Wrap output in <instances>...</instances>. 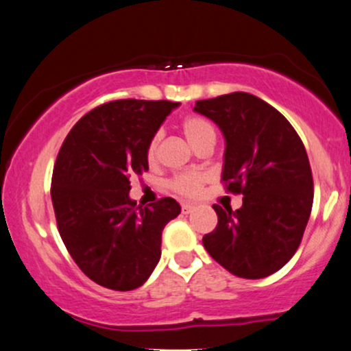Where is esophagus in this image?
Returning a JSON list of instances; mask_svg holds the SVG:
<instances>
[{"mask_svg":"<svg viewBox=\"0 0 351 351\" xmlns=\"http://www.w3.org/2000/svg\"><path fill=\"white\" fill-rule=\"evenodd\" d=\"M193 209H194V204H191V202H183V204H181V213L183 214H189Z\"/></svg>","mask_w":351,"mask_h":351,"instance_id":"34e87169","label":"esophagus"}]
</instances>
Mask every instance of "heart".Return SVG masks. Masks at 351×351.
I'll use <instances>...</instances> for the list:
<instances>
[{"label":"heart","instance_id":"heart-1","mask_svg":"<svg viewBox=\"0 0 351 351\" xmlns=\"http://www.w3.org/2000/svg\"><path fill=\"white\" fill-rule=\"evenodd\" d=\"M181 129H183L184 135L191 143L193 147L201 145L202 142L208 141V138H216V130H214V125L210 124L209 119L202 116H196V114H191V116H186L181 122ZM158 143H160V134H155L154 137L150 138L149 145H147V160L149 163H155L158 158ZM208 181V176L204 173L199 171H184L176 175L175 178L170 181V188L175 193L181 194V196H197L201 193L202 186Z\"/></svg>","mask_w":351,"mask_h":351}]
</instances>
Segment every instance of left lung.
I'll list each match as a JSON object with an SVG mask.
<instances>
[{"instance_id":"1","label":"left lung","mask_w":351,"mask_h":351,"mask_svg":"<svg viewBox=\"0 0 351 351\" xmlns=\"http://www.w3.org/2000/svg\"><path fill=\"white\" fill-rule=\"evenodd\" d=\"M226 138L222 181L243 194L237 210L214 204L217 227L202 237L227 271L247 280L276 273L296 253L309 221L314 183L304 143L280 111L250 93L196 101Z\"/></svg>"}]
</instances>
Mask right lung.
I'll list each match as a JSON object with an SVG mask.
<instances>
[{
    "mask_svg": "<svg viewBox=\"0 0 351 351\" xmlns=\"http://www.w3.org/2000/svg\"><path fill=\"white\" fill-rule=\"evenodd\" d=\"M180 103L119 99L93 109L62 143L52 204L66 250L108 289L142 286L162 255V232L181 213L173 197L150 208L129 197L130 178L149 170L147 145Z\"/></svg>",
    "mask_w": 351,
    "mask_h": 351,
    "instance_id": "1",
    "label": "right lung"
}]
</instances>
